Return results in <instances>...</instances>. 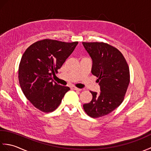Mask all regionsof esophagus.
I'll return each instance as SVG.
<instances>
[{
	"label": "esophagus",
	"instance_id": "1",
	"mask_svg": "<svg viewBox=\"0 0 151 151\" xmlns=\"http://www.w3.org/2000/svg\"><path fill=\"white\" fill-rule=\"evenodd\" d=\"M73 89H74V90H76V91H82V89H79V88H76V87H74V88H73Z\"/></svg>",
	"mask_w": 151,
	"mask_h": 151
}]
</instances>
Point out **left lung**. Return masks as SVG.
<instances>
[{
	"label": "left lung",
	"instance_id": "obj_1",
	"mask_svg": "<svg viewBox=\"0 0 151 151\" xmlns=\"http://www.w3.org/2000/svg\"><path fill=\"white\" fill-rule=\"evenodd\" d=\"M93 60L91 73L98 78L101 92L90 91V102L83 105L85 112L99 118L117 108L125 97L130 82L129 67L119 50L103 42H82Z\"/></svg>",
	"mask_w": 151,
	"mask_h": 151
}]
</instances>
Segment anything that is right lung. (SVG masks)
Wrapping results in <instances>:
<instances>
[{"mask_svg":"<svg viewBox=\"0 0 151 151\" xmlns=\"http://www.w3.org/2000/svg\"><path fill=\"white\" fill-rule=\"evenodd\" d=\"M78 43L45 39L32 44L22 54L19 66V84L30 103L44 113L55 110L70 90L53 82L52 75L58 73Z\"/></svg>","mask_w":151,"mask_h":151,"instance_id":"right-lung-1","label":"right lung"}]
</instances>
